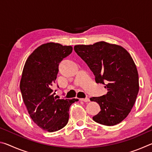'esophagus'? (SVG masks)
<instances>
[{
    "instance_id": "obj_1",
    "label": "esophagus",
    "mask_w": 152,
    "mask_h": 152,
    "mask_svg": "<svg viewBox=\"0 0 152 152\" xmlns=\"http://www.w3.org/2000/svg\"><path fill=\"white\" fill-rule=\"evenodd\" d=\"M80 101H84V102H88V101H90V100H89L88 98H85V99H80Z\"/></svg>"
}]
</instances>
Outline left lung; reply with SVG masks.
<instances>
[{
	"label": "left lung",
	"instance_id": "1",
	"mask_svg": "<svg viewBox=\"0 0 152 152\" xmlns=\"http://www.w3.org/2000/svg\"><path fill=\"white\" fill-rule=\"evenodd\" d=\"M74 49L93 72L96 83L104 84L108 91L107 94L90 99L101 107L92 119L107 126L121 123L133 108L140 88L132 56L121 46L104 42L75 45Z\"/></svg>",
	"mask_w": 152,
	"mask_h": 152
}]
</instances>
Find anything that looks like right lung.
Returning <instances> with one entry per match:
<instances>
[{
    "instance_id": "1",
    "label": "right lung",
    "mask_w": 152,
    "mask_h": 152,
    "mask_svg": "<svg viewBox=\"0 0 152 152\" xmlns=\"http://www.w3.org/2000/svg\"><path fill=\"white\" fill-rule=\"evenodd\" d=\"M72 46L47 43L33 51L25 64L20 82L23 102L35 124L48 132L65 127L70 105L78 99H57L55 83L60 61L72 51Z\"/></svg>"
}]
</instances>
